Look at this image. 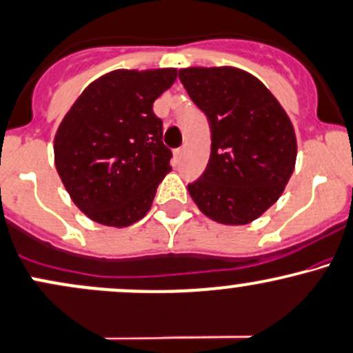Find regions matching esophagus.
Listing matches in <instances>:
<instances>
[{
	"mask_svg": "<svg viewBox=\"0 0 353 353\" xmlns=\"http://www.w3.org/2000/svg\"><path fill=\"white\" fill-rule=\"evenodd\" d=\"M174 156H176L177 161H181V159H183V156H184V149H183V147H179V149L174 150Z\"/></svg>",
	"mask_w": 353,
	"mask_h": 353,
	"instance_id": "obj_1",
	"label": "esophagus"
}]
</instances>
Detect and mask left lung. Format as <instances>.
<instances>
[{
	"label": "left lung",
	"mask_w": 353,
	"mask_h": 353,
	"mask_svg": "<svg viewBox=\"0 0 353 353\" xmlns=\"http://www.w3.org/2000/svg\"><path fill=\"white\" fill-rule=\"evenodd\" d=\"M179 80L211 127V156L188 185L197 208L221 224H248L283 192L295 169L288 115L256 77L233 67L179 70Z\"/></svg>",
	"instance_id": "1"
}]
</instances>
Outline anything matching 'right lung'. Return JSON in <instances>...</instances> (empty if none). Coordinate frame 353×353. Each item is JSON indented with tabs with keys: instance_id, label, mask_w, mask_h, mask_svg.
Listing matches in <instances>:
<instances>
[{
	"instance_id": "add662e5",
	"label": "right lung",
	"mask_w": 353,
	"mask_h": 353,
	"mask_svg": "<svg viewBox=\"0 0 353 353\" xmlns=\"http://www.w3.org/2000/svg\"><path fill=\"white\" fill-rule=\"evenodd\" d=\"M176 68L114 70L92 82L61 120L55 165L80 211L125 228L152 206L172 152L152 105L176 82Z\"/></svg>"
}]
</instances>
